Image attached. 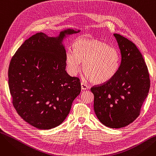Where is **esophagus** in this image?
Masks as SVG:
<instances>
[{
    "label": "esophagus",
    "instance_id": "1",
    "mask_svg": "<svg viewBox=\"0 0 156 156\" xmlns=\"http://www.w3.org/2000/svg\"><path fill=\"white\" fill-rule=\"evenodd\" d=\"M81 89L83 90H87V89H88L89 88V87L87 84L83 83V82H81Z\"/></svg>",
    "mask_w": 156,
    "mask_h": 156
}]
</instances>
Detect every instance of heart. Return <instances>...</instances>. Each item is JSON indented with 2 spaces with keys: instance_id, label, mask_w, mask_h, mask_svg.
I'll use <instances>...</instances> for the list:
<instances>
[{
  "instance_id": "1",
  "label": "heart",
  "mask_w": 156,
  "mask_h": 156,
  "mask_svg": "<svg viewBox=\"0 0 156 156\" xmlns=\"http://www.w3.org/2000/svg\"><path fill=\"white\" fill-rule=\"evenodd\" d=\"M75 52L68 51L66 62L69 73L76 75L81 71V62L88 79L96 84L112 80L118 73L121 58L116 48L97 39L81 38L73 44Z\"/></svg>"
}]
</instances>
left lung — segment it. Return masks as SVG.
Instances as JSON below:
<instances>
[{"mask_svg": "<svg viewBox=\"0 0 156 156\" xmlns=\"http://www.w3.org/2000/svg\"><path fill=\"white\" fill-rule=\"evenodd\" d=\"M121 52L119 70L108 82L90 88L97 118L111 128L125 127L140 115L148 95L150 79L147 65L136 46L126 38L114 34Z\"/></svg>", "mask_w": 156, "mask_h": 156, "instance_id": "8db88e82", "label": "left lung"}]
</instances>
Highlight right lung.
Returning a JSON list of instances; mask_svg holds the SVG:
<instances>
[{"label": "right lung", "instance_id": "add662e5", "mask_svg": "<svg viewBox=\"0 0 156 156\" xmlns=\"http://www.w3.org/2000/svg\"><path fill=\"white\" fill-rule=\"evenodd\" d=\"M80 30L69 28L55 37L42 32L20 46L11 61L8 78L12 104L28 123L41 129L60 125L81 91L77 77L66 71L63 40Z\"/></svg>", "mask_w": 156, "mask_h": 156}]
</instances>
